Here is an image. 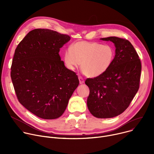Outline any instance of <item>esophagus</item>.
<instances>
[{
	"label": "esophagus",
	"mask_w": 154,
	"mask_h": 154,
	"mask_svg": "<svg viewBox=\"0 0 154 154\" xmlns=\"http://www.w3.org/2000/svg\"><path fill=\"white\" fill-rule=\"evenodd\" d=\"M79 82H80V84H82V83H83L85 82V80H84L83 78H82V77L79 76Z\"/></svg>",
	"instance_id": "34e87169"
}]
</instances>
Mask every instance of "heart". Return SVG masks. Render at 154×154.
<instances>
[{
    "label": "heart",
    "instance_id": "heart-1",
    "mask_svg": "<svg viewBox=\"0 0 154 154\" xmlns=\"http://www.w3.org/2000/svg\"><path fill=\"white\" fill-rule=\"evenodd\" d=\"M114 48L109 45L96 42H77L65 51L64 61L70 70L81 68L88 77H96L105 72L115 58Z\"/></svg>",
    "mask_w": 154,
    "mask_h": 154
}]
</instances>
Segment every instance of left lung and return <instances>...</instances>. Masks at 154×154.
<instances>
[{"mask_svg":"<svg viewBox=\"0 0 154 154\" xmlns=\"http://www.w3.org/2000/svg\"><path fill=\"white\" fill-rule=\"evenodd\" d=\"M101 39L113 42L116 54L105 72L85 80L90 88L87 106L94 116L110 118L123 113L138 92L141 63L137 51L127 39L116 36Z\"/></svg>","mask_w":154,"mask_h":154,"instance_id":"8db88e82","label":"left lung"}]
</instances>
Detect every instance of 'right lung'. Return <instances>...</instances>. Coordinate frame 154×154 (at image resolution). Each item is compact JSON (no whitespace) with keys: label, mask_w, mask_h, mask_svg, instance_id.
Returning a JSON list of instances; mask_svg holds the SVG:
<instances>
[{"label":"right lung","mask_w":154,"mask_h":154,"mask_svg":"<svg viewBox=\"0 0 154 154\" xmlns=\"http://www.w3.org/2000/svg\"><path fill=\"white\" fill-rule=\"evenodd\" d=\"M71 39L45 29L29 32L17 45L11 78L19 102L39 118L61 116L79 84L75 72L64 66L60 49Z\"/></svg>","instance_id":"1"}]
</instances>
